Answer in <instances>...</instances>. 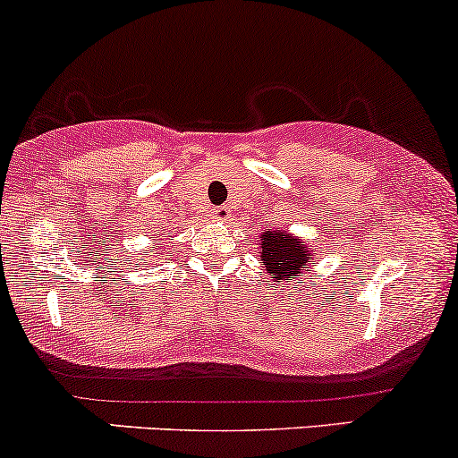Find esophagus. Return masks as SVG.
<instances>
[{
	"label": "esophagus",
	"instance_id": "1",
	"mask_svg": "<svg viewBox=\"0 0 458 458\" xmlns=\"http://www.w3.org/2000/svg\"><path fill=\"white\" fill-rule=\"evenodd\" d=\"M212 214H214L216 220H227L229 218V208H227V205H220V208H216Z\"/></svg>",
	"mask_w": 458,
	"mask_h": 458
}]
</instances>
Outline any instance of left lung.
Masks as SVG:
<instances>
[{"mask_svg": "<svg viewBox=\"0 0 458 458\" xmlns=\"http://www.w3.org/2000/svg\"><path fill=\"white\" fill-rule=\"evenodd\" d=\"M259 261L275 284L294 281L307 268L310 249L302 240L294 238L287 231H266L261 233Z\"/></svg>", "mask_w": 458, "mask_h": 458, "instance_id": "left-lung-1", "label": "left lung"}]
</instances>
